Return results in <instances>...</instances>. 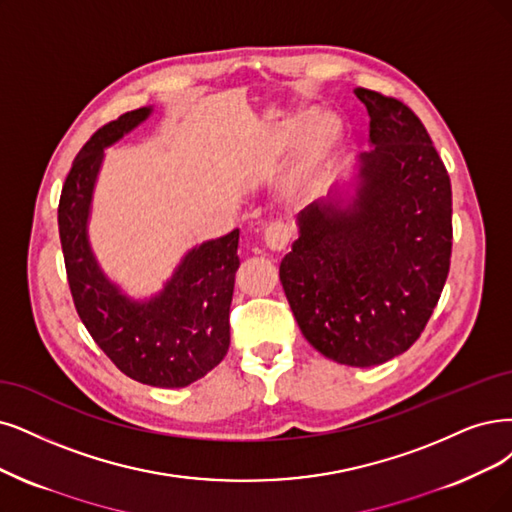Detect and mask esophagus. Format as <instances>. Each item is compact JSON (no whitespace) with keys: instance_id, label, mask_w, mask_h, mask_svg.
Wrapping results in <instances>:
<instances>
[{"instance_id":"34e87169","label":"esophagus","mask_w":512,"mask_h":512,"mask_svg":"<svg viewBox=\"0 0 512 512\" xmlns=\"http://www.w3.org/2000/svg\"><path fill=\"white\" fill-rule=\"evenodd\" d=\"M263 238H266V244L272 251H285L291 242V227L287 223L276 221L266 227V234H263Z\"/></svg>"}]
</instances>
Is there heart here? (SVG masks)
Wrapping results in <instances>:
<instances>
[{
    "mask_svg": "<svg viewBox=\"0 0 512 512\" xmlns=\"http://www.w3.org/2000/svg\"><path fill=\"white\" fill-rule=\"evenodd\" d=\"M339 137H342V124H339V120L333 116L320 118L312 126L306 141V149H304L306 170H316L323 166L333 151L335 143L339 141Z\"/></svg>",
    "mask_w": 512,
    "mask_h": 512,
    "instance_id": "heart-1",
    "label": "heart"
}]
</instances>
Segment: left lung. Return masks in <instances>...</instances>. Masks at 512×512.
<instances>
[{"label": "left lung", "instance_id": "1", "mask_svg": "<svg viewBox=\"0 0 512 512\" xmlns=\"http://www.w3.org/2000/svg\"><path fill=\"white\" fill-rule=\"evenodd\" d=\"M375 149L348 206L314 202L280 263L301 333L335 363L382 365L409 350L437 308L451 263V181L422 120L356 88Z\"/></svg>", "mask_w": 512, "mask_h": 512}]
</instances>
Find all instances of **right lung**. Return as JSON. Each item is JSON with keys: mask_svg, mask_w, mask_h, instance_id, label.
<instances>
[{"mask_svg": "<svg viewBox=\"0 0 512 512\" xmlns=\"http://www.w3.org/2000/svg\"><path fill=\"white\" fill-rule=\"evenodd\" d=\"M147 116V107L122 113L80 149L63 183L59 236L73 306L109 361L141 384L183 388L217 367L230 348L240 232L187 253L164 291L145 304L130 301L101 274L88 246L86 221L103 147Z\"/></svg>", "mask_w": 512, "mask_h": 512, "instance_id": "obj_1", "label": "right lung"}]
</instances>
